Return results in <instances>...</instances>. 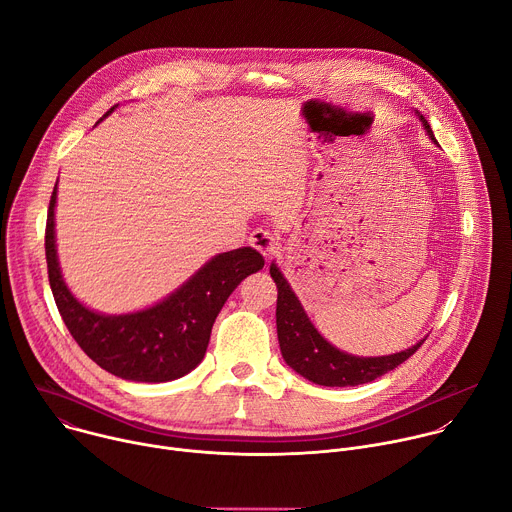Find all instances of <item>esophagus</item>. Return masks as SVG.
<instances>
[{
    "instance_id": "esophagus-1",
    "label": "esophagus",
    "mask_w": 512,
    "mask_h": 512,
    "mask_svg": "<svg viewBox=\"0 0 512 512\" xmlns=\"http://www.w3.org/2000/svg\"><path fill=\"white\" fill-rule=\"evenodd\" d=\"M249 245L257 249L265 259H271L275 253H279V237L271 231H263V229L253 231L249 237Z\"/></svg>"
}]
</instances>
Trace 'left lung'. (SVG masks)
<instances>
[{
  "mask_svg": "<svg viewBox=\"0 0 512 512\" xmlns=\"http://www.w3.org/2000/svg\"><path fill=\"white\" fill-rule=\"evenodd\" d=\"M419 119L425 125V131L435 141L433 131L423 115ZM269 273L277 285V338L279 348L291 369L300 373L304 379L324 385V387H354L362 383H371L385 373L397 369L401 362H405L411 354L417 352V348L423 344L417 342L415 346L389 354V356H352L338 348H334L330 342H326L320 332L314 328L310 318L306 316L302 304L298 302L296 294L291 291L289 283L281 275L275 263H271Z\"/></svg>",
  "mask_w": 512,
  "mask_h": 512,
  "instance_id": "left-lung-1",
  "label": "left lung"
}]
</instances>
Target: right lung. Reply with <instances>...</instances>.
I'll return each instance as SVG.
<instances>
[{
  "mask_svg": "<svg viewBox=\"0 0 512 512\" xmlns=\"http://www.w3.org/2000/svg\"><path fill=\"white\" fill-rule=\"evenodd\" d=\"M54 206L56 186L50 196L44 237L48 281L56 308L70 336L85 354L101 369L125 381L166 383L196 369L204 358L218 312L223 310L235 287L265 265L259 251L241 247L212 257L154 308L123 316L97 314L70 294L60 275L54 241Z\"/></svg>",
  "mask_w": 512,
  "mask_h": 512,
  "instance_id": "1",
  "label": "right lung"
}]
</instances>
